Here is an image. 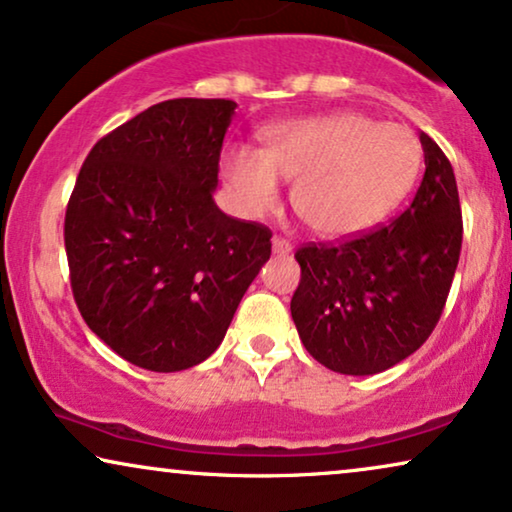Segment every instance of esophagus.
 Masks as SVG:
<instances>
[{
  "label": "esophagus",
  "instance_id": "obj_1",
  "mask_svg": "<svg viewBox=\"0 0 512 512\" xmlns=\"http://www.w3.org/2000/svg\"><path fill=\"white\" fill-rule=\"evenodd\" d=\"M271 248H274V255H288V252H292L290 241H285L283 236L271 238Z\"/></svg>",
  "mask_w": 512,
  "mask_h": 512
}]
</instances>
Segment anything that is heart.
Returning <instances> with one entry per match:
<instances>
[{
	"mask_svg": "<svg viewBox=\"0 0 512 512\" xmlns=\"http://www.w3.org/2000/svg\"><path fill=\"white\" fill-rule=\"evenodd\" d=\"M419 170L421 142L410 128L358 112L285 121L269 128L264 149L234 145L222 154V175L245 215L274 210L283 177L295 182L299 220L327 238L384 222L412 192Z\"/></svg>",
	"mask_w": 512,
	"mask_h": 512,
	"instance_id": "b5f03b06",
	"label": "heart"
}]
</instances>
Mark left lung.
<instances>
[{"label":"left lung","mask_w":512,"mask_h":512,"mask_svg":"<svg viewBox=\"0 0 512 512\" xmlns=\"http://www.w3.org/2000/svg\"><path fill=\"white\" fill-rule=\"evenodd\" d=\"M426 173L386 227L295 252L302 278L290 311L306 351L339 374H377L412 356L445 309L461 255L452 163L419 135Z\"/></svg>","instance_id":"obj_1"}]
</instances>
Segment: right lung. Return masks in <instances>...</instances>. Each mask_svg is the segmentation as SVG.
Listing matches in <instances>:
<instances>
[{
	"label": "right lung",
	"mask_w": 512,
	"mask_h": 512,
	"mask_svg": "<svg viewBox=\"0 0 512 512\" xmlns=\"http://www.w3.org/2000/svg\"><path fill=\"white\" fill-rule=\"evenodd\" d=\"M236 102L175 98L95 142L65 213L72 295L128 363L180 372L227 335L271 255V231L213 192Z\"/></svg>",
	"instance_id": "right-lung-1"
}]
</instances>
